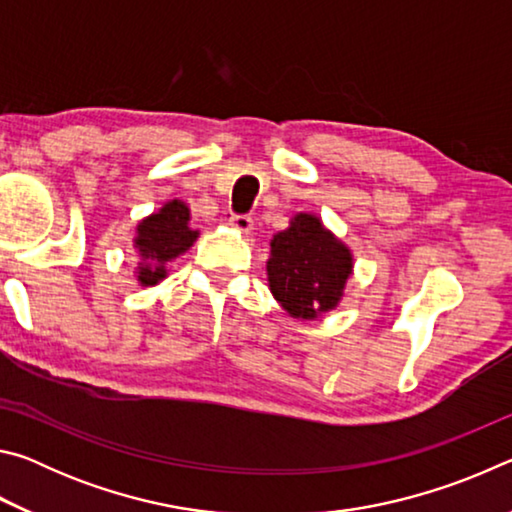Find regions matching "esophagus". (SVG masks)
Here are the masks:
<instances>
[{"label":"esophagus","instance_id":"esophagus-1","mask_svg":"<svg viewBox=\"0 0 512 512\" xmlns=\"http://www.w3.org/2000/svg\"><path fill=\"white\" fill-rule=\"evenodd\" d=\"M230 225L235 230H239L241 235H250V232H253V228H255L253 216H248V214H232L230 216Z\"/></svg>","mask_w":512,"mask_h":512}]
</instances>
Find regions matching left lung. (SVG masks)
I'll use <instances>...</instances> for the list:
<instances>
[{
    "instance_id": "8db88e82",
    "label": "left lung",
    "mask_w": 512,
    "mask_h": 512,
    "mask_svg": "<svg viewBox=\"0 0 512 512\" xmlns=\"http://www.w3.org/2000/svg\"><path fill=\"white\" fill-rule=\"evenodd\" d=\"M268 287L289 316L314 320L343 298L352 273V253L323 228L318 216L296 214L271 241Z\"/></svg>"
}]
</instances>
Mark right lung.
I'll list each match as a JSON object with an SVG mask.
<instances>
[{
	"label": "right lung",
	"mask_w": 512,
	"mask_h": 512,
	"mask_svg": "<svg viewBox=\"0 0 512 512\" xmlns=\"http://www.w3.org/2000/svg\"><path fill=\"white\" fill-rule=\"evenodd\" d=\"M196 237L198 230L189 228V207L178 198L164 203L160 212L142 219L135 237V248L142 257L137 266V282L142 287H155L167 277L171 259L187 253Z\"/></svg>",
	"instance_id": "add662e5"
}]
</instances>
